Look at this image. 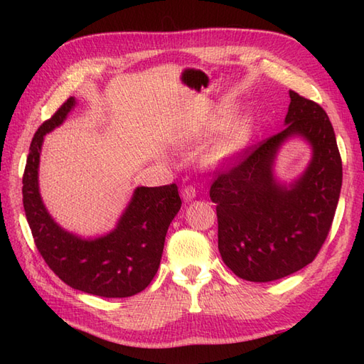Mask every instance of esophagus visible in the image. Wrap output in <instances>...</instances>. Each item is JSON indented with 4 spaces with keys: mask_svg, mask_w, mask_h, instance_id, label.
<instances>
[{
    "mask_svg": "<svg viewBox=\"0 0 364 364\" xmlns=\"http://www.w3.org/2000/svg\"><path fill=\"white\" fill-rule=\"evenodd\" d=\"M196 196H197V189L194 186H191V184L184 186L181 191V197L186 200V202H191L192 198H196Z\"/></svg>",
    "mask_w": 364,
    "mask_h": 364,
    "instance_id": "obj_1",
    "label": "esophagus"
}]
</instances>
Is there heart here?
Instances as JSON below:
<instances>
[{
  "instance_id": "heart-1",
  "label": "heart",
  "mask_w": 364,
  "mask_h": 364,
  "mask_svg": "<svg viewBox=\"0 0 364 364\" xmlns=\"http://www.w3.org/2000/svg\"><path fill=\"white\" fill-rule=\"evenodd\" d=\"M223 122L218 120L213 123V127H210V134H214L215 131L222 129ZM247 141V127L242 122H231L228 125L222 129L220 136L218 137V141L213 144V146L208 151L206 159L210 162H225L231 158H235L236 154L244 149Z\"/></svg>"
}]
</instances>
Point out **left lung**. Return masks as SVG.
<instances>
[{"label":"left lung","mask_w":364,"mask_h":364,"mask_svg":"<svg viewBox=\"0 0 364 364\" xmlns=\"http://www.w3.org/2000/svg\"><path fill=\"white\" fill-rule=\"evenodd\" d=\"M289 97L284 129L227 161L210 189L220 257L249 282H274L310 264L328 236L341 192L343 162L327 112L297 92ZM292 135L312 145L314 158L306 173L284 187L272 166Z\"/></svg>","instance_id":"left-lung-1"}]
</instances>
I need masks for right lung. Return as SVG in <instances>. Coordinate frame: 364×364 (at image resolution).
I'll use <instances>...</instances> for the list:
<instances>
[{
    "label": "right lung",
    "mask_w": 364,
    "mask_h": 364,
    "mask_svg": "<svg viewBox=\"0 0 364 364\" xmlns=\"http://www.w3.org/2000/svg\"><path fill=\"white\" fill-rule=\"evenodd\" d=\"M75 106L67 102L33 137L23 173V206L38 253L65 284L94 296L131 297L156 275L170 222L181 208L176 184L137 188L111 233L82 239L60 228L38 192V161L43 136L59 127Z\"/></svg>",
    "instance_id": "1"
}]
</instances>
